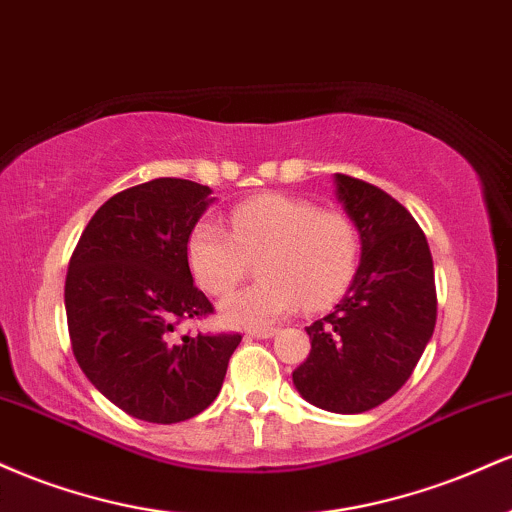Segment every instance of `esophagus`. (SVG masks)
Masks as SVG:
<instances>
[{"mask_svg":"<svg viewBox=\"0 0 512 512\" xmlns=\"http://www.w3.org/2000/svg\"><path fill=\"white\" fill-rule=\"evenodd\" d=\"M276 332H279V330H276V327H252V330H248V337L269 339V337H274Z\"/></svg>","mask_w":512,"mask_h":512,"instance_id":"1","label":"esophagus"}]
</instances>
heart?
Masks as SVG:
<instances>
[{"mask_svg":"<svg viewBox=\"0 0 512 512\" xmlns=\"http://www.w3.org/2000/svg\"><path fill=\"white\" fill-rule=\"evenodd\" d=\"M231 230L197 221L187 236V264L209 296H223L243 281L260 257L262 279L223 298L231 325H269L301 305L322 308L346 289L356 267V228L344 211L317 209L286 195H260L231 211Z\"/></svg>","mask_w":512,"mask_h":512,"instance_id":"1","label":"heart"}]
</instances>
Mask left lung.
Returning a JSON list of instances; mask_svg holds the SVG:
<instances>
[{
  "label": "left lung",
  "instance_id": "left-lung-1",
  "mask_svg": "<svg viewBox=\"0 0 512 512\" xmlns=\"http://www.w3.org/2000/svg\"><path fill=\"white\" fill-rule=\"evenodd\" d=\"M334 187L361 238V262L332 313L305 327L310 356L293 385L315 407L361 414L414 373L436 327V279L424 231L397 199L342 173Z\"/></svg>",
  "mask_w": 512,
  "mask_h": 512
}]
</instances>
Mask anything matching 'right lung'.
I'll return each instance as SVG.
<instances>
[{
	"instance_id": "add662e5",
	"label": "right lung",
	"mask_w": 512,
	"mask_h": 512,
	"mask_svg": "<svg viewBox=\"0 0 512 512\" xmlns=\"http://www.w3.org/2000/svg\"><path fill=\"white\" fill-rule=\"evenodd\" d=\"M211 190L156 178L93 214L64 284L69 339L98 392L134 419L178 424L214 402L240 334H175L214 313L192 281L187 236Z\"/></svg>"
}]
</instances>
